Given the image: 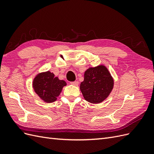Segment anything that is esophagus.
<instances>
[{
	"mask_svg": "<svg viewBox=\"0 0 154 154\" xmlns=\"http://www.w3.org/2000/svg\"><path fill=\"white\" fill-rule=\"evenodd\" d=\"M71 84H72L73 85H75V86H77L79 84V82L78 81H75V82H71Z\"/></svg>",
	"mask_w": 154,
	"mask_h": 154,
	"instance_id": "1",
	"label": "esophagus"
}]
</instances>
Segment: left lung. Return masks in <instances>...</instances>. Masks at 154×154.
I'll use <instances>...</instances> for the list:
<instances>
[{"mask_svg":"<svg viewBox=\"0 0 154 154\" xmlns=\"http://www.w3.org/2000/svg\"><path fill=\"white\" fill-rule=\"evenodd\" d=\"M114 80L104 66L88 68L84 74L80 90L86 101L100 103L109 96L113 88Z\"/></svg>","mask_w":154,"mask_h":154,"instance_id":"left-lung-1","label":"left lung"}]
</instances>
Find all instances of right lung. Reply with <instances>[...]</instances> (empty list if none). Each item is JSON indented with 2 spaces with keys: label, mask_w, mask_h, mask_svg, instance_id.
Listing matches in <instances>:
<instances>
[{
  "label": "right lung",
  "mask_w": 154,
  "mask_h": 154,
  "mask_svg": "<svg viewBox=\"0 0 154 154\" xmlns=\"http://www.w3.org/2000/svg\"><path fill=\"white\" fill-rule=\"evenodd\" d=\"M66 85V82L59 80L50 71L38 74L32 82L35 92L46 103H52L57 100L62 88Z\"/></svg>",
  "instance_id": "1"
}]
</instances>
